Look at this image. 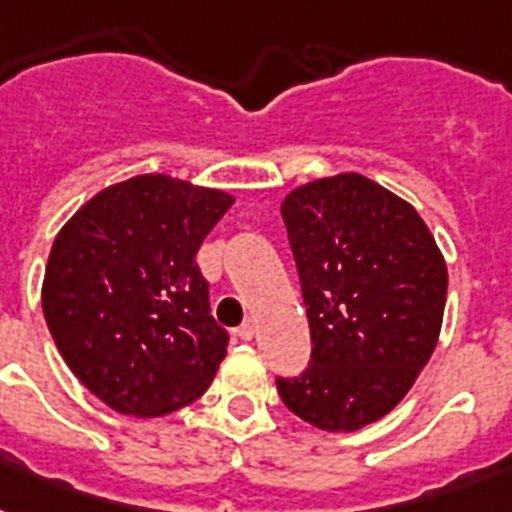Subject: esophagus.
Wrapping results in <instances>:
<instances>
[{"label":"esophagus","mask_w":512,"mask_h":512,"mask_svg":"<svg viewBox=\"0 0 512 512\" xmlns=\"http://www.w3.org/2000/svg\"><path fill=\"white\" fill-rule=\"evenodd\" d=\"M239 337L241 340H252V337H255V321L252 319L244 321V324L239 327Z\"/></svg>","instance_id":"obj_1"}]
</instances>
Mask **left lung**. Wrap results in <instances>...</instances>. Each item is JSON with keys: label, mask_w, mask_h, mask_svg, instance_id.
<instances>
[{"label": "left lung", "mask_w": 512, "mask_h": 512, "mask_svg": "<svg viewBox=\"0 0 512 512\" xmlns=\"http://www.w3.org/2000/svg\"><path fill=\"white\" fill-rule=\"evenodd\" d=\"M311 324V364L276 377L289 412L358 430L409 393L436 350L446 263L417 209L356 172L321 177L281 204Z\"/></svg>", "instance_id": "obj_1"}]
</instances>
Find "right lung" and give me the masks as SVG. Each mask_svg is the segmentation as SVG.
<instances>
[{
	"instance_id": "1",
	"label": "right lung",
	"mask_w": 512,
	"mask_h": 512,
	"mask_svg": "<svg viewBox=\"0 0 512 512\" xmlns=\"http://www.w3.org/2000/svg\"><path fill=\"white\" fill-rule=\"evenodd\" d=\"M233 196L170 175L95 193L52 244L42 311L84 388L132 417H162L215 380L228 348L196 252Z\"/></svg>"
}]
</instances>
